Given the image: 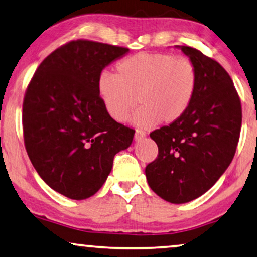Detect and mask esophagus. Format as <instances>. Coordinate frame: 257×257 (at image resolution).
Returning a JSON list of instances; mask_svg holds the SVG:
<instances>
[{
  "instance_id": "1",
  "label": "esophagus",
  "mask_w": 257,
  "mask_h": 257,
  "mask_svg": "<svg viewBox=\"0 0 257 257\" xmlns=\"http://www.w3.org/2000/svg\"><path fill=\"white\" fill-rule=\"evenodd\" d=\"M145 138V133L143 131H136L135 133V140L136 142H140V140H143Z\"/></svg>"
}]
</instances>
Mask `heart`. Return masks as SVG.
Returning <instances> with one entry per match:
<instances>
[{"label":"heart","instance_id":"b5f03b06","mask_svg":"<svg viewBox=\"0 0 257 257\" xmlns=\"http://www.w3.org/2000/svg\"><path fill=\"white\" fill-rule=\"evenodd\" d=\"M115 76L101 73L97 90L105 110L117 121H125L139 103L133 117L139 127H152L159 120L173 124L184 117L194 99L198 75L185 57L142 52L122 59Z\"/></svg>","mask_w":257,"mask_h":257}]
</instances>
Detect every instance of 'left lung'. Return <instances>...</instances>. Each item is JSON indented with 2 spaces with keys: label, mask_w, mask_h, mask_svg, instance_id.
Returning a JSON list of instances; mask_svg holds the SVG:
<instances>
[{
  "label": "left lung",
  "mask_w": 257,
  "mask_h": 257,
  "mask_svg": "<svg viewBox=\"0 0 257 257\" xmlns=\"http://www.w3.org/2000/svg\"><path fill=\"white\" fill-rule=\"evenodd\" d=\"M180 49L195 66L198 86L180 120L151 133L159 154L146 166L152 191L171 203L192 201L229 166L240 138L241 101L228 72L201 51Z\"/></svg>",
  "instance_id": "8db88e82"
}]
</instances>
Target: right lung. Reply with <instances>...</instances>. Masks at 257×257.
<instances>
[{"instance_id": "obj_1", "label": "right lung", "mask_w": 257, "mask_h": 257, "mask_svg": "<svg viewBox=\"0 0 257 257\" xmlns=\"http://www.w3.org/2000/svg\"><path fill=\"white\" fill-rule=\"evenodd\" d=\"M127 48L72 41L38 66L23 101L24 144L49 187L72 200L99 191L113 158L132 144L135 131L111 118L97 90L98 78Z\"/></svg>"}]
</instances>
